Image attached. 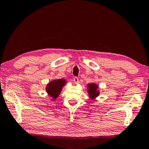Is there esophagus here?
I'll list each match as a JSON object with an SVG mask.
<instances>
[{"instance_id":"obj_1","label":"esophagus","mask_w":149,"mask_h":149,"mask_svg":"<svg viewBox=\"0 0 149 149\" xmlns=\"http://www.w3.org/2000/svg\"><path fill=\"white\" fill-rule=\"evenodd\" d=\"M74 83H75V84H79V79H78L77 77H75L74 78Z\"/></svg>"}]
</instances>
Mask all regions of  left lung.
<instances>
[{
  "instance_id": "8db88e82",
  "label": "left lung",
  "mask_w": 149,
  "mask_h": 149,
  "mask_svg": "<svg viewBox=\"0 0 149 149\" xmlns=\"http://www.w3.org/2000/svg\"><path fill=\"white\" fill-rule=\"evenodd\" d=\"M88 93H89V96L91 99H94L95 98H96L99 95V91L97 90V89L99 87H98L97 85H96L94 83H93V84H88Z\"/></svg>"
}]
</instances>
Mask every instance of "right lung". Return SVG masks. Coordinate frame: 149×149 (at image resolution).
<instances>
[{
  "label": "right lung",
  "mask_w": 149,
  "mask_h": 149,
  "mask_svg": "<svg viewBox=\"0 0 149 149\" xmlns=\"http://www.w3.org/2000/svg\"><path fill=\"white\" fill-rule=\"evenodd\" d=\"M65 79H60L56 80H53L50 81L49 84L47 85L46 90L49 95L52 97V99L55 100L56 98L61 92L62 87L65 84Z\"/></svg>",
  "instance_id": "1"
}]
</instances>
